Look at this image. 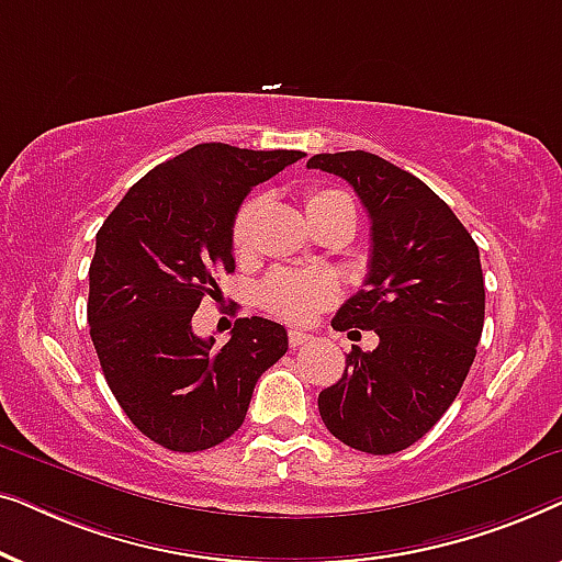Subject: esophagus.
Wrapping results in <instances>:
<instances>
[{
  "instance_id": "obj_1",
  "label": "esophagus",
  "mask_w": 562,
  "mask_h": 562,
  "mask_svg": "<svg viewBox=\"0 0 562 562\" xmlns=\"http://www.w3.org/2000/svg\"><path fill=\"white\" fill-rule=\"evenodd\" d=\"M310 340H312V335H306L304 329H291V333H289L291 348H302V345H306Z\"/></svg>"
}]
</instances>
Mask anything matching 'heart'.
Instances as JSON below:
<instances>
[{"label":"heart","mask_w":562,"mask_h":562,"mask_svg":"<svg viewBox=\"0 0 562 562\" xmlns=\"http://www.w3.org/2000/svg\"><path fill=\"white\" fill-rule=\"evenodd\" d=\"M333 206H348L352 217H356L352 202L342 194V191L322 189V191H312V194L306 196V214L333 210ZM256 214H258V199H248V202H243L240 210H237L233 220V245L237 250L248 245ZM335 296H337V286L327 273H306V271H279L263 283V289H260V302H263L266 310L286 322L312 319L319 310H325L327 304H333Z\"/></svg>","instance_id":"1"}]
</instances>
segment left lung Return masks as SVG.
Masks as SVG:
<instances>
[{
	"instance_id": "1",
	"label": "left lung",
	"mask_w": 562,
	"mask_h": 562,
	"mask_svg": "<svg viewBox=\"0 0 562 562\" xmlns=\"http://www.w3.org/2000/svg\"><path fill=\"white\" fill-rule=\"evenodd\" d=\"M306 168L348 181L371 217L366 289L333 327L379 335L319 394L322 422L350 448L391 456L437 425L471 371L486 310L479 245L425 181L373 153H319Z\"/></svg>"
}]
</instances>
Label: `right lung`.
<instances>
[{"label": "right lung", "instance_id": "right-lung-1", "mask_svg": "<svg viewBox=\"0 0 562 562\" xmlns=\"http://www.w3.org/2000/svg\"><path fill=\"white\" fill-rule=\"evenodd\" d=\"M302 150L202 143L143 176L97 233L89 327L104 379L130 422L173 452L235 435L260 375L289 350L279 322L243 317L214 348L191 329L220 273L235 271L243 199Z\"/></svg>", "mask_w": 562, "mask_h": 562}]
</instances>
